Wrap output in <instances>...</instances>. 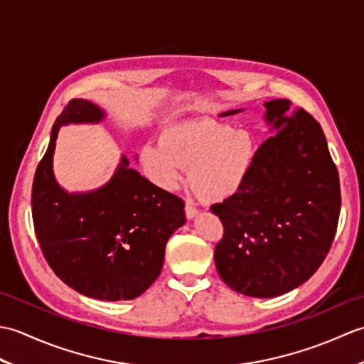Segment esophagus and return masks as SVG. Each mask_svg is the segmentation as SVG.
Listing matches in <instances>:
<instances>
[{"label":"esophagus","mask_w":364,"mask_h":364,"mask_svg":"<svg viewBox=\"0 0 364 364\" xmlns=\"http://www.w3.org/2000/svg\"><path fill=\"white\" fill-rule=\"evenodd\" d=\"M184 213H186V218L189 220H192L198 214V210H197V208L192 206L191 203H186V206H184Z\"/></svg>","instance_id":"obj_1"}]
</instances>
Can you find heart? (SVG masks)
I'll return each instance as SVG.
<instances>
[{"mask_svg":"<svg viewBox=\"0 0 364 364\" xmlns=\"http://www.w3.org/2000/svg\"><path fill=\"white\" fill-rule=\"evenodd\" d=\"M258 154L250 131L213 120H189L161 131L159 144L139 151L146 175L164 189H175L191 167V184L206 202H223L237 194Z\"/></svg>","mask_w":364,"mask_h":364,"instance_id":"heart-1","label":"heart"}]
</instances>
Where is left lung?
Segmentation results:
<instances>
[{"instance_id": "obj_1", "label": "left lung", "mask_w": 364, "mask_h": 364, "mask_svg": "<svg viewBox=\"0 0 364 364\" xmlns=\"http://www.w3.org/2000/svg\"><path fill=\"white\" fill-rule=\"evenodd\" d=\"M264 107L274 136L261 144L241 191L211 206L223 223L214 250L220 278L258 299L296 289L319 269L341 210L338 170L319 123L289 100Z\"/></svg>"}]
</instances>
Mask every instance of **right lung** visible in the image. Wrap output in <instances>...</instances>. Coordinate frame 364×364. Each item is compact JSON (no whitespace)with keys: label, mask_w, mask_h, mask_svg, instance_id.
Segmentation results:
<instances>
[{"label":"right lung","mask_w":364,"mask_h":364,"mask_svg":"<svg viewBox=\"0 0 364 364\" xmlns=\"http://www.w3.org/2000/svg\"><path fill=\"white\" fill-rule=\"evenodd\" d=\"M105 119V109L87 100L65 106L37 166L31 206L37 241L60 280L92 299L131 300L161 274L166 244L186 215L181 198L154 186L125 156L94 191L68 192L56 181L53 156L60 127Z\"/></svg>","instance_id":"obj_1"}]
</instances>
